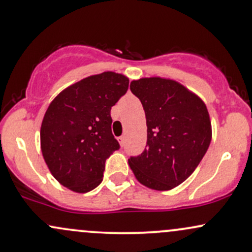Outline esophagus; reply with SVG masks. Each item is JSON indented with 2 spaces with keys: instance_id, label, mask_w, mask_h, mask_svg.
<instances>
[{
  "instance_id": "obj_1",
  "label": "esophagus",
  "mask_w": 252,
  "mask_h": 252,
  "mask_svg": "<svg viewBox=\"0 0 252 252\" xmlns=\"http://www.w3.org/2000/svg\"><path fill=\"white\" fill-rule=\"evenodd\" d=\"M118 142H120V144L121 146H124V142H126V136H120V137H118Z\"/></svg>"
}]
</instances>
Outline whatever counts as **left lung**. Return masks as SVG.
I'll list each match as a JSON object with an SVG mask.
<instances>
[{
	"label": "left lung",
	"mask_w": 252,
	"mask_h": 252,
	"mask_svg": "<svg viewBox=\"0 0 252 252\" xmlns=\"http://www.w3.org/2000/svg\"><path fill=\"white\" fill-rule=\"evenodd\" d=\"M130 90L142 103L147 120V148L129 158L130 168L148 189H174L194 172L209 149L212 126L206 105L166 78L132 80Z\"/></svg>",
	"instance_id": "obj_1"
}]
</instances>
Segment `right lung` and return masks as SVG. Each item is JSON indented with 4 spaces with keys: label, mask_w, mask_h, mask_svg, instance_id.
Instances as JSON below:
<instances>
[{
    "label": "right lung",
    "mask_w": 252,
    "mask_h": 252,
    "mask_svg": "<svg viewBox=\"0 0 252 252\" xmlns=\"http://www.w3.org/2000/svg\"><path fill=\"white\" fill-rule=\"evenodd\" d=\"M126 76L108 71L72 84L52 100L41 123V152L52 175L77 193L96 189L120 144L111 106L128 91Z\"/></svg>",
    "instance_id": "1"
}]
</instances>
